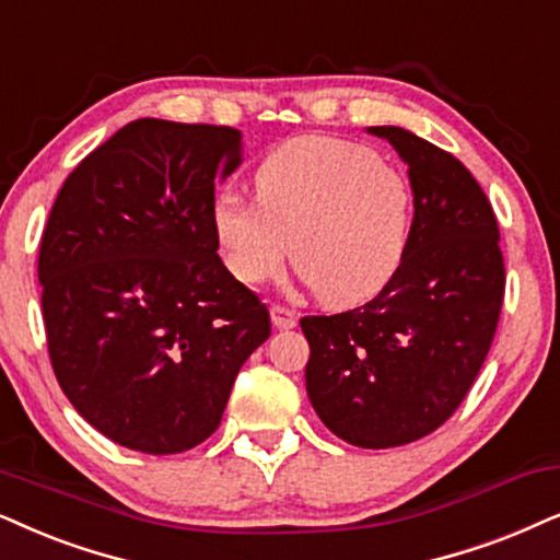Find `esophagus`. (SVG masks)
Segmentation results:
<instances>
[{"label":"esophagus","instance_id":"obj_1","mask_svg":"<svg viewBox=\"0 0 560 560\" xmlns=\"http://www.w3.org/2000/svg\"><path fill=\"white\" fill-rule=\"evenodd\" d=\"M270 316H272V324L278 326V329H293V326L298 324L295 314L285 306H272L270 308Z\"/></svg>","mask_w":560,"mask_h":560}]
</instances>
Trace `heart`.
<instances>
[{"mask_svg": "<svg viewBox=\"0 0 560 560\" xmlns=\"http://www.w3.org/2000/svg\"><path fill=\"white\" fill-rule=\"evenodd\" d=\"M254 200L218 195L210 226L229 272L262 285L288 259L329 306H354L388 285L411 236V187L373 151L329 136L272 149L252 177Z\"/></svg>", "mask_w": 560, "mask_h": 560, "instance_id": "heart-1", "label": "heart"}]
</instances>
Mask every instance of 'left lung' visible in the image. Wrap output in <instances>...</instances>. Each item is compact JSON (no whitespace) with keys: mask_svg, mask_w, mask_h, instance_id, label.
Here are the masks:
<instances>
[{"mask_svg":"<svg viewBox=\"0 0 560 560\" xmlns=\"http://www.w3.org/2000/svg\"><path fill=\"white\" fill-rule=\"evenodd\" d=\"M409 164L404 262L365 306L303 316L306 390L318 419L354 447L413 442L445 424L489 354L504 301L491 202L453 154L398 126H373Z\"/></svg>","mask_w":560,"mask_h":560,"instance_id":"obj_1","label":"left lung"}]
</instances>
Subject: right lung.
Masks as SVG:
<instances>
[{
    "instance_id": "1",
    "label": "right lung",
    "mask_w": 560,
    "mask_h": 560,
    "mask_svg": "<svg viewBox=\"0 0 560 560\" xmlns=\"http://www.w3.org/2000/svg\"><path fill=\"white\" fill-rule=\"evenodd\" d=\"M242 133L128 122L69 174L40 238L43 322L58 386L94 430L149 455L221 424L270 311L218 257L215 183Z\"/></svg>"
}]
</instances>
